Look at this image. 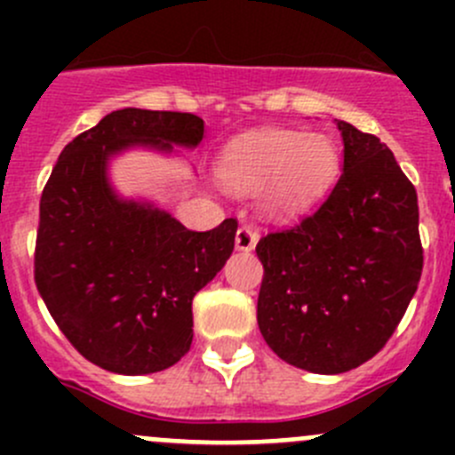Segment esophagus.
<instances>
[{
	"label": "esophagus",
	"mask_w": 455,
	"mask_h": 455,
	"mask_svg": "<svg viewBox=\"0 0 455 455\" xmlns=\"http://www.w3.org/2000/svg\"><path fill=\"white\" fill-rule=\"evenodd\" d=\"M257 237H259V233L255 231L253 227H240L235 233V249L237 251H253L255 244H257Z\"/></svg>",
	"instance_id": "obj_1"
}]
</instances>
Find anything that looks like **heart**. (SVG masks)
<instances>
[{
    "mask_svg": "<svg viewBox=\"0 0 455 455\" xmlns=\"http://www.w3.org/2000/svg\"><path fill=\"white\" fill-rule=\"evenodd\" d=\"M339 151L328 136L292 130H257L224 147L218 180L233 194H259L270 218H292L328 191Z\"/></svg>",
    "mask_w": 455,
    "mask_h": 455,
    "instance_id": "heart-1",
    "label": "heart"
}]
</instances>
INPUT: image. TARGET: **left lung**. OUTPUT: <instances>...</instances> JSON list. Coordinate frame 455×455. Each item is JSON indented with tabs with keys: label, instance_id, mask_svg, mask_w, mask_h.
Masks as SVG:
<instances>
[{
	"label": "left lung",
	"instance_id": "obj_1",
	"mask_svg": "<svg viewBox=\"0 0 455 455\" xmlns=\"http://www.w3.org/2000/svg\"><path fill=\"white\" fill-rule=\"evenodd\" d=\"M343 173L301 222L268 233L257 323L295 368L341 374L370 361L401 323L423 273L419 196L374 134L337 121Z\"/></svg>",
	"mask_w": 455,
	"mask_h": 455
}]
</instances>
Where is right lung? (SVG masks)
Listing matches in <instances>:
<instances>
[{
	"instance_id": "right-lung-1",
	"label": "right lung",
	"mask_w": 455,
	"mask_h": 455,
	"mask_svg": "<svg viewBox=\"0 0 455 455\" xmlns=\"http://www.w3.org/2000/svg\"><path fill=\"white\" fill-rule=\"evenodd\" d=\"M204 121L125 108L63 147L39 202L35 283L68 341L99 368H172L194 339L191 301L222 270L237 222L198 233L149 202L123 200L108 160L130 147H198Z\"/></svg>"
}]
</instances>
